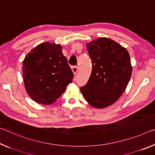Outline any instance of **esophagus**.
Segmentation results:
<instances>
[{"label": "esophagus", "instance_id": "obj_1", "mask_svg": "<svg viewBox=\"0 0 155 155\" xmlns=\"http://www.w3.org/2000/svg\"><path fill=\"white\" fill-rule=\"evenodd\" d=\"M72 70L74 73V74H77L78 71V68L77 67V66H72Z\"/></svg>", "mask_w": 155, "mask_h": 155}]
</instances>
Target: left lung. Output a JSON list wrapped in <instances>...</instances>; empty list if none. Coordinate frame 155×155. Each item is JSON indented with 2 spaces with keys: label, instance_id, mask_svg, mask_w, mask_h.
Masks as SVG:
<instances>
[{
  "label": "left lung",
  "instance_id": "left-lung-1",
  "mask_svg": "<svg viewBox=\"0 0 155 155\" xmlns=\"http://www.w3.org/2000/svg\"><path fill=\"white\" fill-rule=\"evenodd\" d=\"M86 46L92 70L81 92L90 105L104 108L114 104L126 90L132 75L130 58L126 48L110 38H97Z\"/></svg>",
  "mask_w": 155,
  "mask_h": 155
}]
</instances>
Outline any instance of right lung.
Returning <instances> with one entry per match:
<instances>
[{"label":"right lung","instance_id":"obj_1","mask_svg":"<svg viewBox=\"0 0 155 155\" xmlns=\"http://www.w3.org/2000/svg\"><path fill=\"white\" fill-rule=\"evenodd\" d=\"M62 47L45 42L35 47L23 61L28 94L36 103L52 104L65 92L74 77Z\"/></svg>","mask_w":155,"mask_h":155}]
</instances>
